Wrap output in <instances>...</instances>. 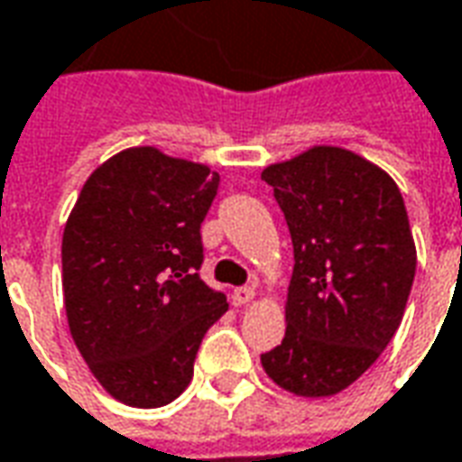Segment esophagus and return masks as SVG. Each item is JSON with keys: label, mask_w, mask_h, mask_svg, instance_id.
Masks as SVG:
<instances>
[{"label": "esophagus", "mask_w": 462, "mask_h": 462, "mask_svg": "<svg viewBox=\"0 0 462 462\" xmlns=\"http://www.w3.org/2000/svg\"><path fill=\"white\" fill-rule=\"evenodd\" d=\"M255 298V291L250 288V285H243V288H235L232 291V303L235 306H245V303H250Z\"/></svg>", "instance_id": "34e87169"}]
</instances>
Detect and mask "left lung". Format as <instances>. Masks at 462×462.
I'll use <instances>...</instances> for the list:
<instances>
[{
  "label": "left lung",
  "mask_w": 462,
  "mask_h": 462,
  "mask_svg": "<svg viewBox=\"0 0 462 462\" xmlns=\"http://www.w3.org/2000/svg\"><path fill=\"white\" fill-rule=\"evenodd\" d=\"M293 240L285 338L260 356L298 397H331L379 359L400 328L417 250L400 187L338 146L263 169Z\"/></svg>",
  "instance_id": "1"
}]
</instances>
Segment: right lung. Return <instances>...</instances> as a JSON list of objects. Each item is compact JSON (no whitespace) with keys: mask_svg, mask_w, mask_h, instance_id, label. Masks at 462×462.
Wrapping results in <instances>:
<instances>
[{"mask_svg":"<svg viewBox=\"0 0 462 462\" xmlns=\"http://www.w3.org/2000/svg\"><path fill=\"white\" fill-rule=\"evenodd\" d=\"M219 174L136 146L100 164L62 232L68 326L118 402L164 407L187 389L207 328L227 298L199 278Z\"/></svg>","mask_w":462,"mask_h":462,"instance_id":"obj_1","label":"right lung"}]
</instances>
